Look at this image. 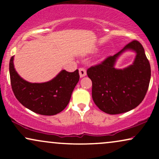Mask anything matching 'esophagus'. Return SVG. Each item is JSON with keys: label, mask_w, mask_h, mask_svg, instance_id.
Instances as JSON below:
<instances>
[{"label": "esophagus", "mask_w": 159, "mask_h": 159, "mask_svg": "<svg viewBox=\"0 0 159 159\" xmlns=\"http://www.w3.org/2000/svg\"><path fill=\"white\" fill-rule=\"evenodd\" d=\"M79 75H80V77L83 78L87 75V71L84 68H80L79 69Z\"/></svg>", "instance_id": "obj_1"}]
</instances>
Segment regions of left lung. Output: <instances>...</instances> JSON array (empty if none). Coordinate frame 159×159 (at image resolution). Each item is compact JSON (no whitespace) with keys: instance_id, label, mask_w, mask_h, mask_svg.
<instances>
[{"instance_id":"left-lung-1","label":"left lung","mask_w":159,"mask_h":159,"mask_svg":"<svg viewBox=\"0 0 159 159\" xmlns=\"http://www.w3.org/2000/svg\"><path fill=\"white\" fill-rule=\"evenodd\" d=\"M126 50L136 52L132 65L123 70L114 68L116 59ZM92 81V97L101 111L109 114L127 112L143 101L150 81L151 69L143 47L133 40L114 56L107 57L101 63L87 71Z\"/></svg>"}]
</instances>
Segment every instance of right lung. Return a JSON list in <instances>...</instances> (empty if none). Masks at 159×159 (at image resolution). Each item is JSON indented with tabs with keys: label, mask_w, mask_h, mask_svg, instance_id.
<instances>
[{
	"label": "right lung",
	"mask_w": 159,
	"mask_h": 159,
	"mask_svg": "<svg viewBox=\"0 0 159 159\" xmlns=\"http://www.w3.org/2000/svg\"><path fill=\"white\" fill-rule=\"evenodd\" d=\"M10 75L12 91L18 101L29 110L46 116L58 114L67 106L80 78L78 69L73 72L62 70L52 81L30 83L16 72L13 57L10 61Z\"/></svg>",
	"instance_id": "obj_1"
}]
</instances>
